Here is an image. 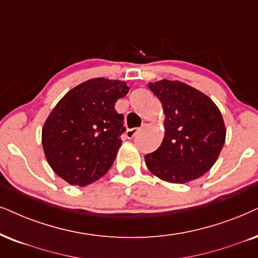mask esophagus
Here are the masks:
<instances>
[{"label": "esophagus", "mask_w": 258, "mask_h": 258, "mask_svg": "<svg viewBox=\"0 0 258 258\" xmlns=\"http://www.w3.org/2000/svg\"><path fill=\"white\" fill-rule=\"evenodd\" d=\"M138 132H139V130H138V128H131V130H127V131H126V138L132 139L133 137H135Z\"/></svg>", "instance_id": "esophagus-1"}]
</instances>
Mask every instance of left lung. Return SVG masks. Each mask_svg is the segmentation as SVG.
Masks as SVG:
<instances>
[{
	"label": "left lung",
	"mask_w": 258,
	"mask_h": 258,
	"mask_svg": "<svg viewBox=\"0 0 258 258\" xmlns=\"http://www.w3.org/2000/svg\"><path fill=\"white\" fill-rule=\"evenodd\" d=\"M164 113V138L145 156L153 175L169 183L183 184L210 170L226 139V127L216 103L202 91L181 81L148 83Z\"/></svg>",
	"instance_id": "1"
}]
</instances>
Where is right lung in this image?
<instances>
[{
  "mask_svg": "<svg viewBox=\"0 0 258 258\" xmlns=\"http://www.w3.org/2000/svg\"><path fill=\"white\" fill-rule=\"evenodd\" d=\"M125 81L91 78L61 97L41 131L45 157L59 177L71 185H86L112 167L125 131L115 102L126 96Z\"/></svg>",
  "mask_w": 258,
  "mask_h": 258,
  "instance_id": "right-lung-1",
  "label": "right lung"
}]
</instances>
